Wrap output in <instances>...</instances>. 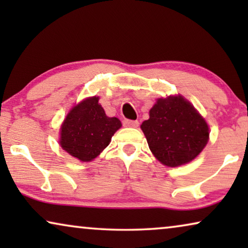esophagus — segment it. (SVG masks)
I'll return each instance as SVG.
<instances>
[{
    "mask_svg": "<svg viewBox=\"0 0 248 248\" xmlns=\"http://www.w3.org/2000/svg\"><path fill=\"white\" fill-rule=\"evenodd\" d=\"M123 125H124V126H127V127H138L139 126V122L138 121H132V120H124Z\"/></svg>",
    "mask_w": 248,
    "mask_h": 248,
    "instance_id": "1",
    "label": "esophagus"
}]
</instances>
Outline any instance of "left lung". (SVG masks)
I'll list each match as a JSON object with an SVG mask.
<instances>
[{
  "label": "left lung",
  "instance_id": "obj_1",
  "mask_svg": "<svg viewBox=\"0 0 248 248\" xmlns=\"http://www.w3.org/2000/svg\"><path fill=\"white\" fill-rule=\"evenodd\" d=\"M149 115L141 128L152 154L168 167L192 161L208 143V124L183 97L160 98Z\"/></svg>",
  "mask_w": 248,
  "mask_h": 248
}]
</instances>
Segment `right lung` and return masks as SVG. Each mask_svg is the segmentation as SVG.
<instances>
[{"mask_svg": "<svg viewBox=\"0 0 248 248\" xmlns=\"http://www.w3.org/2000/svg\"><path fill=\"white\" fill-rule=\"evenodd\" d=\"M99 98L83 100L67 114L61 127V147L81 161H91L109 144L121 121L108 117Z\"/></svg>", "mask_w": 248, "mask_h": 248, "instance_id": "obj_1", "label": "right lung"}]
</instances>
